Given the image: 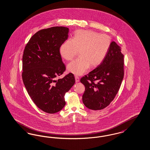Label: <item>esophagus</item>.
<instances>
[{"label": "esophagus", "instance_id": "esophagus-1", "mask_svg": "<svg viewBox=\"0 0 150 150\" xmlns=\"http://www.w3.org/2000/svg\"><path fill=\"white\" fill-rule=\"evenodd\" d=\"M75 81H76V83L79 82L80 79L78 77V76H75Z\"/></svg>", "mask_w": 150, "mask_h": 150}]
</instances>
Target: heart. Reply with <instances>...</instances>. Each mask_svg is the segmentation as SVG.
<instances>
[{
    "label": "heart",
    "mask_w": 150,
    "mask_h": 150,
    "mask_svg": "<svg viewBox=\"0 0 150 150\" xmlns=\"http://www.w3.org/2000/svg\"><path fill=\"white\" fill-rule=\"evenodd\" d=\"M111 43L109 36L91 30H80L72 40H67L60 46V54L66 60H71L79 51L80 57L68 64L69 72L80 75L91 67L99 65L105 58Z\"/></svg>",
    "instance_id": "b5f03b06"
}]
</instances>
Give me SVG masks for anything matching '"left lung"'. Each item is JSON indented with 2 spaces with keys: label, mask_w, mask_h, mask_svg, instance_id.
Wrapping results in <instances>:
<instances>
[{
  "label": "left lung",
  "mask_w": 150,
  "mask_h": 150,
  "mask_svg": "<svg viewBox=\"0 0 150 150\" xmlns=\"http://www.w3.org/2000/svg\"><path fill=\"white\" fill-rule=\"evenodd\" d=\"M123 59L120 46L112 41L102 62L81 79L85 87L83 102L86 107L100 110L113 101L124 76Z\"/></svg>",
  "instance_id": "obj_1"
}]
</instances>
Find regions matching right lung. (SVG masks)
Instances as JSON below:
<instances>
[{
  "label": "right lung",
  "mask_w": 150,
  "mask_h": 150,
  "mask_svg": "<svg viewBox=\"0 0 150 150\" xmlns=\"http://www.w3.org/2000/svg\"><path fill=\"white\" fill-rule=\"evenodd\" d=\"M69 28L53 27L38 31L24 48L22 79L33 102L43 112L55 113L65 105L64 96L75 83L72 73L56 80L66 67L60 54Z\"/></svg>",
  "instance_id": "add662e5"
}]
</instances>
